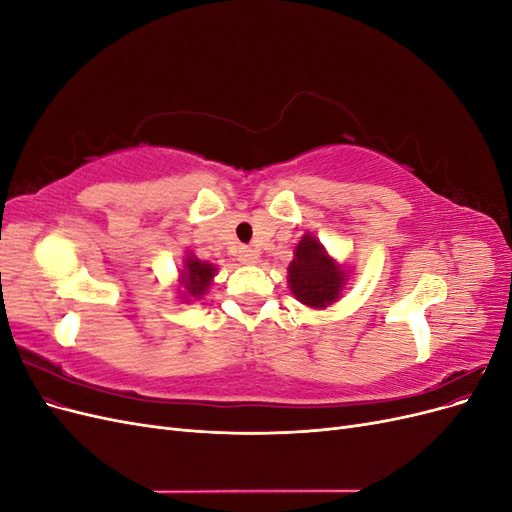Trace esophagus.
<instances>
[{"label": "esophagus", "instance_id": "esophagus-1", "mask_svg": "<svg viewBox=\"0 0 512 512\" xmlns=\"http://www.w3.org/2000/svg\"><path fill=\"white\" fill-rule=\"evenodd\" d=\"M258 250L256 247H241L239 250V260L243 262V265H256L258 262Z\"/></svg>", "mask_w": 512, "mask_h": 512}]
</instances>
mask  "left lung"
Returning a JSON list of instances; mask_svg holds the SVG:
<instances>
[{
  "label": "left lung",
  "instance_id": "left-lung-1",
  "mask_svg": "<svg viewBox=\"0 0 512 512\" xmlns=\"http://www.w3.org/2000/svg\"><path fill=\"white\" fill-rule=\"evenodd\" d=\"M288 286L294 299L312 309H324L335 303L346 286V269L327 254L324 245L303 235L294 247V258L288 265Z\"/></svg>",
  "mask_w": 512,
  "mask_h": 512
}]
</instances>
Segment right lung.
<instances>
[{
  "instance_id": "1",
  "label": "right lung",
  "mask_w": 512,
  "mask_h": 512,
  "mask_svg": "<svg viewBox=\"0 0 512 512\" xmlns=\"http://www.w3.org/2000/svg\"><path fill=\"white\" fill-rule=\"evenodd\" d=\"M183 262H185V265H183L181 277H179L181 286H183L181 297L185 301L200 299L211 286V280L215 275V267L207 260H198L194 254L185 256Z\"/></svg>"
}]
</instances>
